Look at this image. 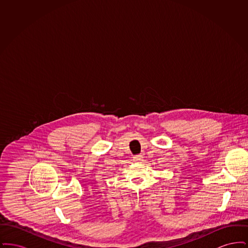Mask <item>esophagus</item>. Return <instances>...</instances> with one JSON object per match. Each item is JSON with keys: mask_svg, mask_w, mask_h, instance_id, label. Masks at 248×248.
<instances>
[{"mask_svg": "<svg viewBox=\"0 0 248 248\" xmlns=\"http://www.w3.org/2000/svg\"><path fill=\"white\" fill-rule=\"evenodd\" d=\"M134 161L135 162H140L142 159H143V156H142L141 154H138V155H136V156H134Z\"/></svg>", "mask_w": 248, "mask_h": 248, "instance_id": "34e87169", "label": "esophagus"}]
</instances>
